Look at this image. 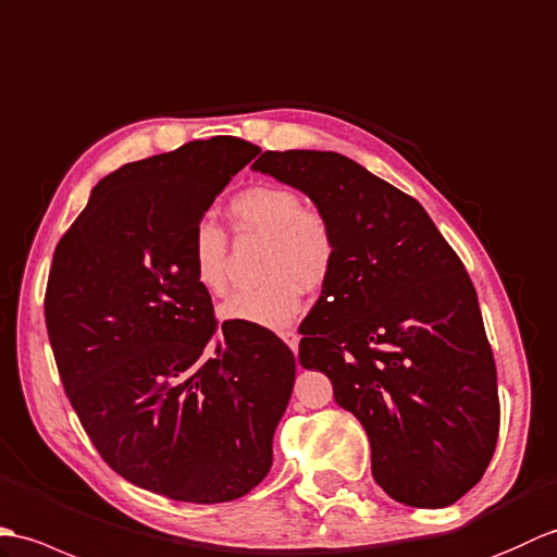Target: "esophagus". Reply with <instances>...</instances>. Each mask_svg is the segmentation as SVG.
Listing matches in <instances>:
<instances>
[{
    "instance_id": "obj_1",
    "label": "esophagus",
    "mask_w": 557,
    "mask_h": 557,
    "mask_svg": "<svg viewBox=\"0 0 557 557\" xmlns=\"http://www.w3.org/2000/svg\"><path fill=\"white\" fill-rule=\"evenodd\" d=\"M281 338L286 341V345L288 348L298 355V343H300V336H298V331H281Z\"/></svg>"
}]
</instances>
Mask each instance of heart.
I'll return each mask as SVG.
<instances>
[{"mask_svg": "<svg viewBox=\"0 0 557 557\" xmlns=\"http://www.w3.org/2000/svg\"><path fill=\"white\" fill-rule=\"evenodd\" d=\"M231 219L238 233L267 238L262 276L255 288L233 293L221 307V317L245 324L283 329L302 310V288L324 286L336 267L338 236L333 221L317 207L302 205L288 185H252L233 197ZM190 267L197 286L209 295L228 288L226 231L200 221L190 236Z\"/></svg>", "mask_w": 557, "mask_h": 557, "instance_id": "obj_1", "label": "heart"}]
</instances>
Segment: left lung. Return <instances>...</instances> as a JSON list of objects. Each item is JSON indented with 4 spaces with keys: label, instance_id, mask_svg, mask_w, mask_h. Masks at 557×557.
Wrapping results in <instances>:
<instances>
[{
    "label": "left lung",
    "instance_id": "1",
    "mask_svg": "<svg viewBox=\"0 0 557 557\" xmlns=\"http://www.w3.org/2000/svg\"><path fill=\"white\" fill-rule=\"evenodd\" d=\"M255 169L312 197L338 257L300 324L298 360L364 426L376 484L446 508L496 450V362L460 257L414 197L338 152H264Z\"/></svg>",
    "mask_w": 557,
    "mask_h": 557
}]
</instances>
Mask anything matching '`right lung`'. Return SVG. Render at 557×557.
I'll return each mask as SVG.
<instances>
[{
	"label": "right lung",
	"instance_id": "right-lung-1",
	"mask_svg": "<svg viewBox=\"0 0 557 557\" xmlns=\"http://www.w3.org/2000/svg\"><path fill=\"white\" fill-rule=\"evenodd\" d=\"M259 147L219 135L116 169L61 236L45 293L61 383L102 460L185 503L250 493L295 381L276 333L219 326L190 236Z\"/></svg>",
	"mask_w": 557,
	"mask_h": 557
}]
</instances>
